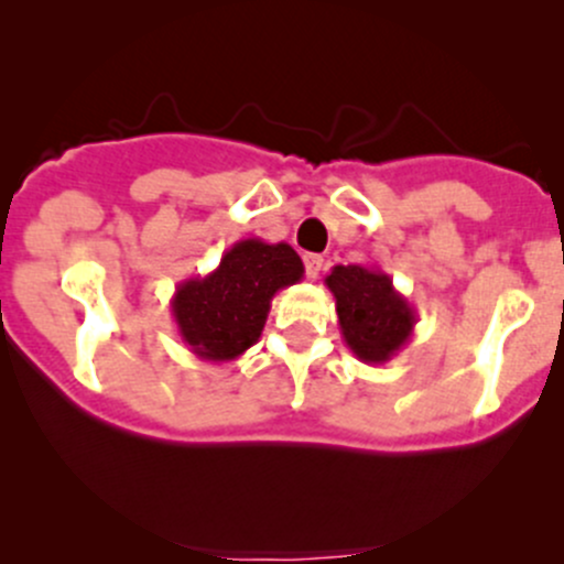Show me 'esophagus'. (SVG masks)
Returning a JSON list of instances; mask_svg holds the SVG:
<instances>
[{
    "mask_svg": "<svg viewBox=\"0 0 564 564\" xmlns=\"http://www.w3.org/2000/svg\"><path fill=\"white\" fill-rule=\"evenodd\" d=\"M322 267H324L322 256H316V253L305 256V275H308V278H318V272H322Z\"/></svg>",
    "mask_w": 564,
    "mask_h": 564,
    "instance_id": "1",
    "label": "esophagus"
}]
</instances>
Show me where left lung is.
<instances>
[{"mask_svg": "<svg viewBox=\"0 0 564 564\" xmlns=\"http://www.w3.org/2000/svg\"><path fill=\"white\" fill-rule=\"evenodd\" d=\"M351 355L366 366H384L412 340L417 314L392 286V278L371 264H335L324 278Z\"/></svg>", "mask_w": 564, "mask_h": 564, "instance_id": "8db88e82", "label": "left lung"}]
</instances>
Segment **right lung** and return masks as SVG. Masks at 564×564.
<instances>
[{
    "label": "right lung",
    "instance_id": "1",
    "mask_svg": "<svg viewBox=\"0 0 564 564\" xmlns=\"http://www.w3.org/2000/svg\"><path fill=\"white\" fill-rule=\"evenodd\" d=\"M305 267L286 242H235L204 278H187L172 297L182 344L204 362H231L261 338L270 303L303 281Z\"/></svg>",
    "mask_w": 564,
    "mask_h": 564
}]
</instances>
